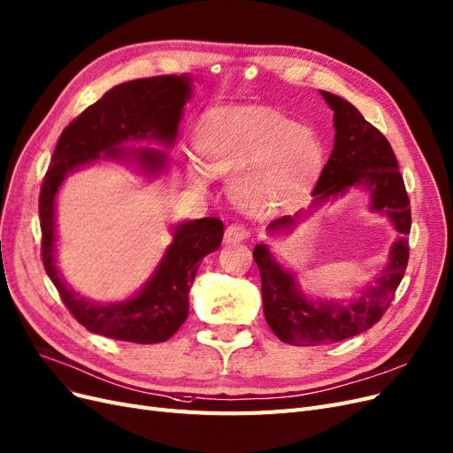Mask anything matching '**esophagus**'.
<instances>
[{"mask_svg":"<svg viewBox=\"0 0 453 453\" xmlns=\"http://www.w3.org/2000/svg\"><path fill=\"white\" fill-rule=\"evenodd\" d=\"M249 234H251V230H249V226L245 223H232L225 232V240L226 242H243L245 238H249Z\"/></svg>","mask_w":453,"mask_h":453,"instance_id":"34e87169","label":"esophagus"}]
</instances>
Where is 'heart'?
Returning <instances> with one entry per match:
<instances>
[{
    "mask_svg": "<svg viewBox=\"0 0 453 453\" xmlns=\"http://www.w3.org/2000/svg\"><path fill=\"white\" fill-rule=\"evenodd\" d=\"M206 173L232 178L230 196L247 210H268L317 176L322 144L317 133L262 108L211 114L196 133ZM198 180V168H193Z\"/></svg>",
    "mask_w": 453,
    "mask_h": 453,
    "instance_id": "b5f03b06",
    "label": "heart"
}]
</instances>
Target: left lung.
<instances>
[{"label": "left lung", "instance_id": "1", "mask_svg": "<svg viewBox=\"0 0 453 453\" xmlns=\"http://www.w3.org/2000/svg\"><path fill=\"white\" fill-rule=\"evenodd\" d=\"M320 93L334 111L335 144L313 189L315 202L319 204L352 185L364 183L371 191V208L384 211L401 232V238L394 243L388 266L375 285L347 305L309 302L296 287L294 275L279 266L266 245L253 249L262 279L264 317L280 341L296 347L337 342L375 326L392 303L411 255L409 240L404 238L412 225L411 200L392 146L349 101L327 91ZM292 223V217L285 215L275 219L270 230L287 228Z\"/></svg>", "mask_w": 453, "mask_h": 453}]
</instances>
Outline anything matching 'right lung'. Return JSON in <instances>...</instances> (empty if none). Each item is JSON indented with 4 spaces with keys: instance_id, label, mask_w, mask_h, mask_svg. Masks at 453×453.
I'll return each instance as SVG.
<instances>
[{
    "instance_id": "add662e5",
    "label": "right lung",
    "mask_w": 453,
    "mask_h": 453,
    "mask_svg": "<svg viewBox=\"0 0 453 453\" xmlns=\"http://www.w3.org/2000/svg\"><path fill=\"white\" fill-rule=\"evenodd\" d=\"M189 93V76L161 74L123 82L76 116L58 140L39 195L41 260L69 313L93 334L140 345L173 337L189 313V287L200 260L219 249L225 226L217 217L178 225L173 245L142 292L126 303L93 305L71 292L54 266L56 193L67 173L97 159L99 153L126 157L129 151L119 144L127 140L157 138L173 144ZM134 153L146 170H163V151L136 150Z\"/></svg>"
}]
</instances>
